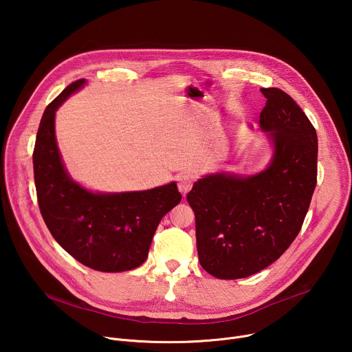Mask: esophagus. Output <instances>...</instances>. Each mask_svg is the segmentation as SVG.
<instances>
[{"instance_id":"34e87169","label":"esophagus","mask_w":352,"mask_h":352,"mask_svg":"<svg viewBox=\"0 0 352 352\" xmlns=\"http://www.w3.org/2000/svg\"><path fill=\"white\" fill-rule=\"evenodd\" d=\"M193 185V175L189 173H184L178 177V189L182 195H186Z\"/></svg>"}]
</instances>
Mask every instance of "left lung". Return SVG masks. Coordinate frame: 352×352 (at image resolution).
<instances>
[{
    "instance_id": "8db88e82",
    "label": "left lung",
    "mask_w": 352,
    "mask_h": 352,
    "mask_svg": "<svg viewBox=\"0 0 352 352\" xmlns=\"http://www.w3.org/2000/svg\"><path fill=\"white\" fill-rule=\"evenodd\" d=\"M267 98L261 128L274 143L270 166L252 177L208 175L186 195L199 262L221 280L252 276L277 261L304 224L318 181V135L281 89Z\"/></svg>"
}]
</instances>
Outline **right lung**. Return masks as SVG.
I'll use <instances>...</instances> for the list:
<instances>
[{
  "label": "right lung",
  "mask_w": 352,
  "mask_h": 352,
  "mask_svg": "<svg viewBox=\"0 0 352 352\" xmlns=\"http://www.w3.org/2000/svg\"><path fill=\"white\" fill-rule=\"evenodd\" d=\"M85 79L67 86L41 117L33 150L37 202L54 239L82 265L98 272L140 266L160 220L181 202L177 184L124 193H91L74 182L56 142V110Z\"/></svg>",
  "instance_id": "1"
}]
</instances>
